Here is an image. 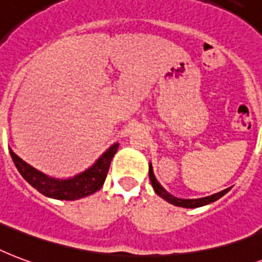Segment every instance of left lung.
<instances>
[{
  "label": "left lung",
  "instance_id": "left-lung-1",
  "mask_svg": "<svg viewBox=\"0 0 262 262\" xmlns=\"http://www.w3.org/2000/svg\"><path fill=\"white\" fill-rule=\"evenodd\" d=\"M149 178L150 182H151V186H153L154 191L157 192V195H160L161 198H164L165 201H168L169 204L175 205V206H182V208H200V206H204V205L212 204L214 201H217L219 198H222L224 194L230 191V188H226V190H223L220 192H216L213 195H209L205 196V198H196V200H182V198H176L172 194L165 190V188L161 186V184L157 182L156 179V176L153 173V168H151V164L149 165Z\"/></svg>",
  "mask_w": 262,
  "mask_h": 262
}]
</instances>
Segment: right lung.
<instances>
[{"label": "right lung", "instance_id": "obj_1", "mask_svg": "<svg viewBox=\"0 0 262 262\" xmlns=\"http://www.w3.org/2000/svg\"><path fill=\"white\" fill-rule=\"evenodd\" d=\"M117 149H119V143H113L89 169L70 179L50 178L23 161L17 154L12 151V149L9 150V153L17 171L40 194L54 198V200L75 201L83 196L91 195L102 187L103 182L108 175L111 161L113 156L116 154Z\"/></svg>", "mask_w": 262, "mask_h": 262}]
</instances>
